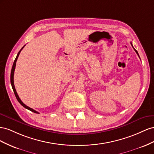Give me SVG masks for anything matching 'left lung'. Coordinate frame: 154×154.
<instances>
[{
	"label": "left lung",
	"mask_w": 154,
	"mask_h": 154,
	"mask_svg": "<svg viewBox=\"0 0 154 154\" xmlns=\"http://www.w3.org/2000/svg\"><path fill=\"white\" fill-rule=\"evenodd\" d=\"M131 46H132V47H133V45H132V44H131ZM133 48H134V50H135V51L136 52V54H137V55H138V56H139V54H138V52H137V50H136L135 49V48L133 47ZM140 58V57H139Z\"/></svg>",
	"instance_id": "1"
}]
</instances>
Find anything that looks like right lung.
<instances>
[{"mask_svg":"<svg viewBox=\"0 0 154 154\" xmlns=\"http://www.w3.org/2000/svg\"><path fill=\"white\" fill-rule=\"evenodd\" d=\"M24 47V46L21 48L20 49V50L19 51V53H18V54H17V57H16V58H15V60H14V64H13V66H12V68H11V76H10V81H11V86H12V88H13V90H14V94H15V97H16V98H17V100H18L19 101V103L22 105V106H23V107H24L25 108H26V109H29V110H30V111H32V112H34V113H39L38 112H37V111H35V110H34L33 109H32V108H29V107H28V106H26V105L25 104H24L23 102H22V100H20V99L19 98V95H18V94H17V91H16V90H15V86H14V72H15V66H16V62H17V59H18V57H19V54H20V51H21V50L23 49V48Z\"/></svg>","mask_w":154,"mask_h":154,"instance_id":"right-lung-1","label":"right lung"}]
</instances>
